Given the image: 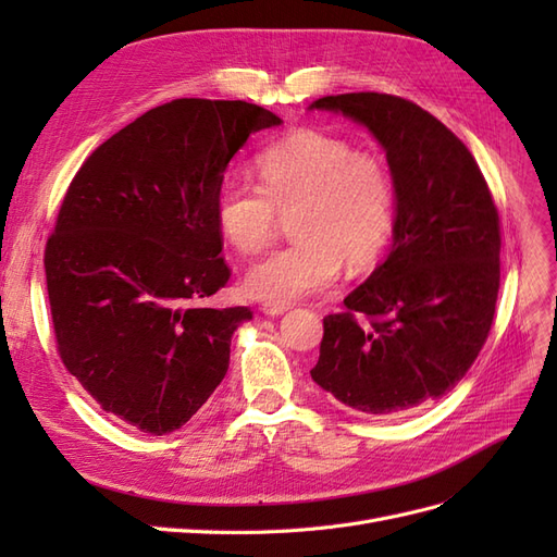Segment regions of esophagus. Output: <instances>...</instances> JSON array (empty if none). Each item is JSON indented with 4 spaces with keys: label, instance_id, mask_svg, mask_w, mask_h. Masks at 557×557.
<instances>
[{
    "label": "esophagus",
    "instance_id": "esophagus-1",
    "mask_svg": "<svg viewBox=\"0 0 557 557\" xmlns=\"http://www.w3.org/2000/svg\"><path fill=\"white\" fill-rule=\"evenodd\" d=\"M288 311V307H278V305H262V313L264 315H272V318H276V315H281V313H285Z\"/></svg>",
    "mask_w": 557,
    "mask_h": 557
}]
</instances>
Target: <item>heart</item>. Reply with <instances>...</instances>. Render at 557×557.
Here are the masks:
<instances>
[{"label":"heart","mask_w":557,"mask_h":557,"mask_svg":"<svg viewBox=\"0 0 557 557\" xmlns=\"http://www.w3.org/2000/svg\"><path fill=\"white\" fill-rule=\"evenodd\" d=\"M260 185L232 178L218 195L223 237L242 252L272 242L278 213L290 214L297 239L267 252L244 276V288L264 305L288 307L323 293L339 278L342 260L364 264L393 227V181L385 164L356 153L348 141L301 129L258 158Z\"/></svg>","instance_id":"heart-1"}]
</instances>
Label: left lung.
<instances>
[{"label":"left lung","mask_w":557,"mask_h":557,"mask_svg":"<svg viewBox=\"0 0 557 557\" xmlns=\"http://www.w3.org/2000/svg\"><path fill=\"white\" fill-rule=\"evenodd\" d=\"M309 111L367 127L395 190L391 252L344 299L346 313L323 318L311 379L362 413L416 409L455 387L491 332L502 246L493 195L467 146L409 99L330 95Z\"/></svg>","instance_id":"1"}]
</instances>
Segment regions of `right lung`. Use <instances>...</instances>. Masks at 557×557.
Segmentation results:
<instances>
[{
	"instance_id": "add662e5",
	"label": "right lung",
	"mask_w": 557,
	"mask_h": 557,
	"mask_svg": "<svg viewBox=\"0 0 557 557\" xmlns=\"http://www.w3.org/2000/svg\"><path fill=\"white\" fill-rule=\"evenodd\" d=\"M283 121L258 104L174 99L83 162L46 244L58 350L107 413L170 434L227 374L248 307L199 301L230 278L215 205L250 134Z\"/></svg>"
}]
</instances>
